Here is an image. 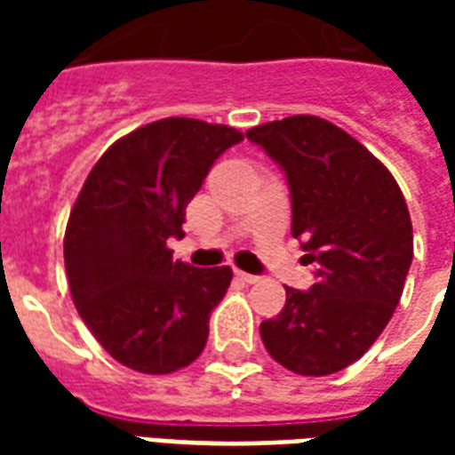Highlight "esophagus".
Wrapping results in <instances>:
<instances>
[{
    "label": "esophagus",
    "mask_w": 455,
    "mask_h": 455,
    "mask_svg": "<svg viewBox=\"0 0 455 455\" xmlns=\"http://www.w3.org/2000/svg\"><path fill=\"white\" fill-rule=\"evenodd\" d=\"M235 278L243 281V283H257V281H259V276H255V274H245V271H238V269H235Z\"/></svg>",
    "instance_id": "1"
}]
</instances>
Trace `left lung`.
Returning <instances> with one entry per match:
<instances>
[{"label": "left lung", "mask_w": 455, "mask_h": 455, "mask_svg": "<svg viewBox=\"0 0 455 455\" xmlns=\"http://www.w3.org/2000/svg\"><path fill=\"white\" fill-rule=\"evenodd\" d=\"M245 137L291 186L292 235L316 283L285 288V307L259 325L267 352L298 375L338 373L373 345L402 299L413 259L403 193L385 164L316 116L259 124Z\"/></svg>", "instance_id": "1"}]
</instances>
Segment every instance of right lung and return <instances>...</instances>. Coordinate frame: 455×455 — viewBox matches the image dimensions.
Listing matches in <instances>:
<instances>
[{"instance_id": "add662e5", "label": "right lung", "mask_w": 455, "mask_h": 455, "mask_svg": "<svg viewBox=\"0 0 455 455\" xmlns=\"http://www.w3.org/2000/svg\"><path fill=\"white\" fill-rule=\"evenodd\" d=\"M243 141L227 124L164 117L117 139L92 167L66 227L73 302L123 366L174 373L205 349L210 314L234 278L228 267L174 262L186 205L221 153Z\"/></svg>"}]
</instances>
